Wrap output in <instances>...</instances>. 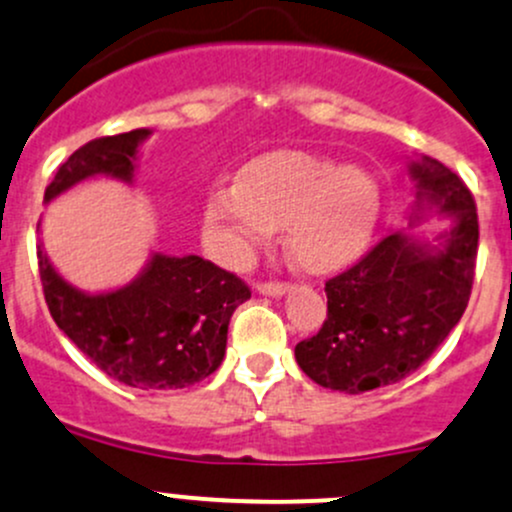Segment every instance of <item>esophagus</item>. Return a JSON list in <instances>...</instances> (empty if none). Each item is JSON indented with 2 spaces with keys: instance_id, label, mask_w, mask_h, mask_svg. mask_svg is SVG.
Listing matches in <instances>:
<instances>
[{
  "instance_id": "esophagus-1",
  "label": "esophagus",
  "mask_w": 512,
  "mask_h": 512,
  "mask_svg": "<svg viewBox=\"0 0 512 512\" xmlns=\"http://www.w3.org/2000/svg\"><path fill=\"white\" fill-rule=\"evenodd\" d=\"M257 292L265 294V297H282L289 292L287 282H260L257 284Z\"/></svg>"
}]
</instances>
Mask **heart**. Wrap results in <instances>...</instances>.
Instances as JSON below:
<instances>
[{
    "label": "heart",
    "instance_id": "heart-1",
    "mask_svg": "<svg viewBox=\"0 0 512 512\" xmlns=\"http://www.w3.org/2000/svg\"><path fill=\"white\" fill-rule=\"evenodd\" d=\"M380 213L378 184L355 166L306 152L252 159L238 184L203 203V238L218 262L242 267L284 225V247L304 272L338 270L360 255Z\"/></svg>",
    "mask_w": 512,
    "mask_h": 512
}]
</instances>
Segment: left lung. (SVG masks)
<instances>
[{
	"label": "left lung",
	"instance_id": "8db88e82",
	"mask_svg": "<svg viewBox=\"0 0 512 512\" xmlns=\"http://www.w3.org/2000/svg\"><path fill=\"white\" fill-rule=\"evenodd\" d=\"M410 176L417 188L410 228L437 211L449 230L432 242L397 230L328 279L324 326L294 348L299 368L321 387L358 395L400 383L464 316L478 252L476 203L437 159L412 161Z\"/></svg>",
	"mask_w": 512,
	"mask_h": 512
}]
</instances>
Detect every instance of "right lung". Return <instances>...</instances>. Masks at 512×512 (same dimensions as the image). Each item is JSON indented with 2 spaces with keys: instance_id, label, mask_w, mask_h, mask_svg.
Here are the masks:
<instances>
[{
  "instance_id": "right-lung-1",
  "label": "right lung",
  "mask_w": 512,
  "mask_h": 512,
  "mask_svg": "<svg viewBox=\"0 0 512 512\" xmlns=\"http://www.w3.org/2000/svg\"><path fill=\"white\" fill-rule=\"evenodd\" d=\"M149 129L100 137L58 166L43 201L80 181L107 176L132 184ZM39 272L56 326L102 373L137 390H181L218 370L233 311L250 289L198 255L154 252L142 272L115 292L88 294L56 272L39 245Z\"/></svg>"
}]
</instances>
